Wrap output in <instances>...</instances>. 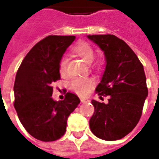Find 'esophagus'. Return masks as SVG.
Segmentation results:
<instances>
[{
    "label": "esophagus",
    "instance_id": "34e87169",
    "mask_svg": "<svg viewBox=\"0 0 159 159\" xmlns=\"http://www.w3.org/2000/svg\"><path fill=\"white\" fill-rule=\"evenodd\" d=\"M81 102L82 103H87V102H89V100H87L85 98H81Z\"/></svg>",
    "mask_w": 159,
    "mask_h": 159
}]
</instances>
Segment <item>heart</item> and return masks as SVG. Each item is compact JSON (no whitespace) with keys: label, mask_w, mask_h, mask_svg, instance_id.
I'll return each mask as SVG.
<instances>
[{"label":"heart","mask_w":159,"mask_h":159,"mask_svg":"<svg viewBox=\"0 0 159 159\" xmlns=\"http://www.w3.org/2000/svg\"><path fill=\"white\" fill-rule=\"evenodd\" d=\"M73 52L80 57L87 64H91L94 59V50L89 43L86 42H79L73 47ZM59 71L61 76L66 74V61L65 59L60 60L59 65ZM93 86V81L90 78L75 79L70 83V88L76 94L81 96L87 95Z\"/></svg>","instance_id":"b5f03b06"}]
</instances>
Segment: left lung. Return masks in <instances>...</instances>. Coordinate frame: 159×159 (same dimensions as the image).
<instances>
[{
    "label": "left lung",
    "instance_id": "left-lung-1",
    "mask_svg": "<svg viewBox=\"0 0 159 159\" xmlns=\"http://www.w3.org/2000/svg\"><path fill=\"white\" fill-rule=\"evenodd\" d=\"M87 37L104 52L106 65L96 90L107 104L93 100L90 129L98 138L116 140L130 133L140 118L148 91L142 64L126 42L114 35ZM101 97V96H100Z\"/></svg>",
    "mask_w": 159,
    "mask_h": 159
}]
</instances>
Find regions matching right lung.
<instances>
[{
  "label": "right lung",
  "mask_w": 159,
  "mask_h": 159,
  "mask_svg": "<svg viewBox=\"0 0 159 159\" xmlns=\"http://www.w3.org/2000/svg\"><path fill=\"white\" fill-rule=\"evenodd\" d=\"M74 36H47L30 49L16 74L14 107L20 123L34 138L53 141L66 132L67 119L80 100L67 93L63 100L52 98V83L60 79L59 65Z\"/></svg>",
  "instance_id": "1"
}]
</instances>
